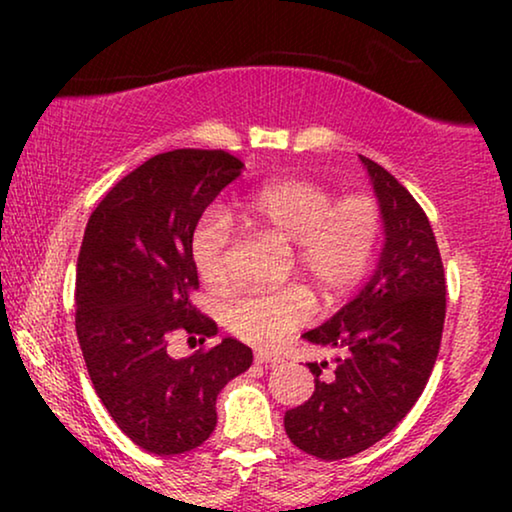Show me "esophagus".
<instances>
[{"mask_svg":"<svg viewBox=\"0 0 512 512\" xmlns=\"http://www.w3.org/2000/svg\"><path fill=\"white\" fill-rule=\"evenodd\" d=\"M256 363H265V366H277V363H282L284 359L279 354H270V352H256Z\"/></svg>","mask_w":512,"mask_h":512,"instance_id":"obj_1","label":"esophagus"}]
</instances>
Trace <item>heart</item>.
Here are the masks:
<instances>
[{"mask_svg":"<svg viewBox=\"0 0 512 512\" xmlns=\"http://www.w3.org/2000/svg\"><path fill=\"white\" fill-rule=\"evenodd\" d=\"M233 216L247 230L293 244V265L326 300H338L368 277L384 237V209L370 193L335 198L331 188L310 179L265 184L235 202ZM230 221L219 209L198 221L191 258L205 284L228 279ZM310 296L298 286L256 291L226 307V326L249 345H282L310 317Z\"/></svg>","mask_w":512,"mask_h":512,"instance_id":"b5f03b06","label":"heart"}]
</instances>
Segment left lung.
Here are the masks:
<instances>
[{
	"label": "left lung",
	"instance_id": "obj_1",
	"mask_svg": "<svg viewBox=\"0 0 512 512\" xmlns=\"http://www.w3.org/2000/svg\"><path fill=\"white\" fill-rule=\"evenodd\" d=\"M384 209V249L359 296L303 338L340 349L307 363L314 394L286 410L291 443L338 461L382 440L408 415L429 382L445 324V270L429 216L401 181L363 158Z\"/></svg>",
	"mask_w": 512,
	"mask_h": 512
}]
</instances>
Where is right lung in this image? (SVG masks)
<instances>
[{"label":"right lung","mask_w":512,"mask_h":512,"mask_svg":"<svg viewBox=\"0 0 512 512\" xmlns=\"http://www.w3.org/2000/svg\"><path fill=\"white\" fill-rule=\"evenodd\" d=\"M242 160L221 149L158 153L118 181L90 214L76 263V335L93 387L132 443L184 454L212 436L216 396L254 354L226 338L174 359V335H216L193 305L191 235Z\"/></svg>","instance_id":"right-lung-1"}]
</instances>
